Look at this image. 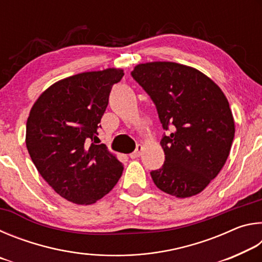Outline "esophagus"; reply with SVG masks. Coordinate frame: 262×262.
I'll return each mask as SVG.
<instances>
[{"label":"esophagus","instance_id":"34e87169","mask_svg":"<svg viewBox=\"0 0 262 262\" xmlns=\"http://www.w3.org/2000/svg\"><path fill=\"white\" fill-rule=\"evenodd\" d=\"M143 145H141V144H139L137 145V148H136V150L134 152H132L129 156H130V158H137V157H140L141 155H142V151H143Z\"/></svg>","mask_w":262,"mask_h":262}]
</instances>
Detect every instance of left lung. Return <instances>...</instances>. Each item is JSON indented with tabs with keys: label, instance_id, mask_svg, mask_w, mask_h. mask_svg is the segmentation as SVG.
Here are the masks:
<instances>
[{
	"label": "left lung",
	"instance_id": "left-lung-1",
	"mask_svg": "<svg viewBox=\"0 0 262 262\" xmlns=\"http://www.w3.org/2000/svg\"><path fill=\"white\" fill-rule=\"evenodd\" d=\"M132 76L148 92L164 129L165 162L151 178L172 196L201 193L220 173L234 137V120L221 88L200 70L170 61L134 67Z\"/></svg>",
	"mask_w": 262,
	"mask_h": 262
}]
</instances>
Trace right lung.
<instances>
[{
	"mask_svg": "<svg viewBox=\"0 0 262 262\" xmlns=\"http://www.w3.org/2000/svg\"><path fill=\"white\" fill-rule=\"evenodd\" d=\"M123 69L85 72L52 84L35 100L26 122V148L39 173L66 200L92 205L112 189L122 163L96 144L111 89Z\"/></svg>",
	"mask_w": 262,
	"mask_h": 262,
	"instance_id": "add662e5",
	"label": "right lung"
}]
</instances>
